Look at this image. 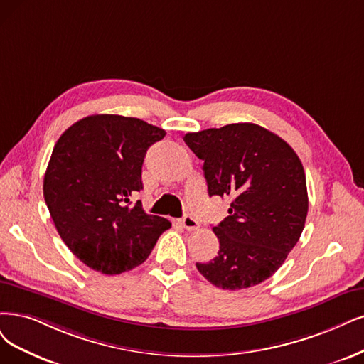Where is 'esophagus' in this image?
Here are the masks:
<instances>
[{
  "label": "esophagus",
  "instance_id": "34e87169",
  "mask_svg": "<svg viewBox=\"0 0 364 364\" xmlns=\"http://www.w3.org/2000/svg\"><path fill=\"white\" fill-rule=\"evenodd\" d=\"M181 225L187 231H196L199 228V222L193 216H189V214H186V216L181 219Z\"/></svg>",
  "mask_w": 364,
  "mask_h": 364
}]
</instances>
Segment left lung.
Masks as SVG:
<instances>
[{"mask_svg": "<svg viewBox=\"0 0 364 364\" xmlns=\"http://www.w3.org/2000/svg\"><path fill=\"white\" fill-rule=\"evenodd\" d=\"M204 160L208 195L231 196L230 216L213 232L219 252L198 272L222 289H245L273 276L304 230L309 199L301 161L273 132L253 123L186 133Z\"/></svg>", "mask_w": 364, "mask_h": 364, "instance_id": "1", "label": "left lung"}]
</instances>
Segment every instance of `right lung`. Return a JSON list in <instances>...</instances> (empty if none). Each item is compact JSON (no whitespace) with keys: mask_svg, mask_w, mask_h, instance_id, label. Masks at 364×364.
<instances>
[{"mask_svg":"<svg viewBox=\"0 0 364 364\" xmlns=\"http://www.w3.org/2000/svg\"><path fill=\"white\" fill-rule=\"evenodd\" d=\"M166 132L139 118L90 115L67 129L49 160L43 195L65 246L102 274H119L142 264L165 218L146 214L130 196L142 189L148 148Z\"/></svg>","mask_w":364,"mask_h":364,"instance_id":"add662e5","label":"right lung"}]
</instances>
